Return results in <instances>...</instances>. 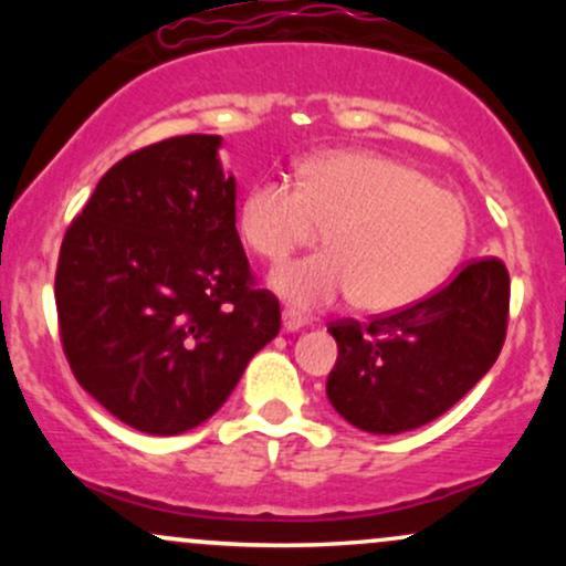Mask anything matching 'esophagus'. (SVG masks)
I'll return each mask as SVG.
<instances>
[{
  "label": "esophagus",
  "instance_id": "1",
  "mask_svg": "<svg viewBox=\"0 0 566 566\" xmlns=\"http://www.w3.org/2000/svg\"><path fill=\"white\" fill-rule=\"evenodd\" d=\"M282 324H284V329H287V333H297V329L305 327V319L301 314H297V311H284Z\"/></svg>",
  "mask_w": 566,
  "mask_h": 566
}]
</instances>
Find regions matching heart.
I'll return each mask as SVG.
<instances>
[{
	"label": "heart",
	"instance_id": "obj_1",
	"mask_svg": "<svg viewBox=\"0 0 566 566\" xmlns=\"http://www.w3.org/2000/svg\"><path fill=\"white\" fill-rule=\"evenodd\" d=\"M237 229L247 250L271 265L327 229L329 250L284 265L274 287L297 308L356 295L375 314L431 295L469 237L454 193L407 161L361 151L305 161L297 186L284 178L255 184L239 207Z\"/></svg>",
	"mask_w": 566,
	"mask_h": 566
}]
</instances>
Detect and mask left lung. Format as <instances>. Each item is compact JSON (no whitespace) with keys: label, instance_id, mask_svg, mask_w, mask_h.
Instances as JSON below:
<instances>
[{"label":"left lung","instance_id":"left-lung-1","mask_svg":"<svg viewBox=\"0 0 566 566\" xmlns=\"http://www.w3.org/2000/svg\"><path fill=\"white\" fill-rule=\"evenodd\" d=\"M509 269L473 258L423 301L369 322L337 319L327 396L350 426L401 433L444 415L484 378L505 343Z\"/></svg>","mask_w":566,"mask_h":566}]
</instances>
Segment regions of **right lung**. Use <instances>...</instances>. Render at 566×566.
<instances>
[{
  "instance_id": "add662e5",
  "label": "right lung",
  "mask_w": 566,
  "mask_h": 566,
  "mask_svg": "<svg viewBox=\"0 0 566 566\" xmlns=\"http://www.w3.org/2000/svg\"><path fill=\"white\" fill-rule=\"evenodd\" d=\"M218 135L127 154L71 220L55 271L71 373L114 418L175 437L229 399L282 311L237 233Z\"/></svg>"
}]
</instances>
